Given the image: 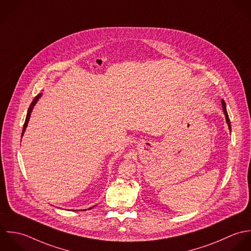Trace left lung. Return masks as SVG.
<instances>
[{
  "label": "left lung",
  "instance_id": "left-lung-1",
  "mask_svg": "<svg viewBox=\"0 0 251 251\" xmlns=\"http://www.w3.org/2000/svg\"><path fill=\"white\" fill-rule=\"evenodd\" d=\"M221 104H222V109H223V112H224V115H225V118H226V122L228 124L229 130L231 131V122H230V119H229V116H228V112H227V109H226V103H225L224 100H221Z\"/></svg>",
  "mask_w": 251,
  "mask_h": 251
}]
</instances>
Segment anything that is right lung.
Instances as JSON below:
<instances>
[{
  "instance_id": "1",
  "label": "right lung",
  "mask_w": 251,
  "mask_h": 251,
  "mask_svg": "<svg viewBox=\"0 0 251 251\" xmlns=\"http://www.w3.org/2000/svg\"><path fill=\"white\" fill-rule=\"evenodd\" d=\"M42 95H43V93H41V94H39L38 96H36V97H35V99H34L33 101L31 102V104H30L29 108H28V112H27V115H26V119H25V123H24V126H23V130H22V135H21V138L23 137V135H24V133H25V130H26V128H27V126H28V122H29V120H30L31 112H32V110H33L34 106L36 105V103L38 102V100H40V98L42 97ZM93 207H94V206H92V207H89L88 209H91V208H93ZM81 210H86V209H81Z\"/></svg>"
}]
</instances>
